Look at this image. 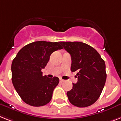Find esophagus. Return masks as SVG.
Wrapping results in <instances>:
<instances>
[{
    "label": "esophagus",
    "mask_w": 121,
    "mask_h": 121,
    "mask_svg": "<svg viewBox=\"0 0 121 121\" xmlns=\"http://www.w3.org/2000/svg\"><path fill=\"white\" fill-rule=\"evenodd\" d=\"M65 81V80H64V79H61V78H60V83H63L64 81Z\"/></svg>",
    "instance_id": "obj_1"
}]
</instances>
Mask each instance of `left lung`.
<instances>
[{
	"label": "left lung",
	"mask_w": 121,
	"mask_h": 121,
	"mask_svg": "<svg viewBox=\"0 0 121 121\" xmlns=\"http://www.w3.org/2000/svg\"><path fill=\"white\" fill-rule=\"evenodd\" d=\"M71 57V71H76L78 81L68 91V99L79 108L91 106L101 94L106 80V65L94 48L80 42H61Z\"/></svg>",
	"instance_id": "obj_1"
}]
</instances>
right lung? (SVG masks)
<instances>
[{
    "label": "right lung",
    "instance_id": "right-lung-1",
    "mask_svg": "<svg viewBox=\"0 0 121 121\" xmlns=\"http://www.w3.org/2000/svg\"><path fill=\"white\" fill-rule=\"evenodd\" d=\"M60 42L38 41L25 45L12 63V81L23 101L32 106H42L50 101L59 78L42 75L53 52L62 49Z\"/></svg>",
    "mask_w": 121,
    "mask_h": 121
}]
</instances>
